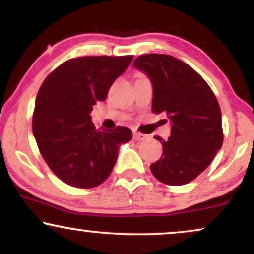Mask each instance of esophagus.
<instances>
[{
    "label": "esophagus",
    "mask_w": 254,
    "mask_h": 254,
    "mask_svg": "<svg viewBox=\"0 0 254 254\" xmlns=\"http://www.w3.org/2000/svg\"><path fill=\"white\" fill-rule=\"evenodd\" d=\"M133 138H134L135 141H143V140H145V138H147V135L137 133V131H134Z\"/></svg>",
    "instance_id": "esophagus-1"
}]
</instances>
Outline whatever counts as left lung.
<instances>
[{"label": "left lung", "mask_w": 254, "mask_h": 254, "mask_svg": "<svg viewBox=\"0 0 254 254\" xmlns=\"http://www.w3.org/2000/svg\"><path fill=\"white\" fill-rule=\"evenodd\" d=\"M133 67L150 79L152 111L166 114L171 124L168 140L156 137L163 145V154L150 165L152 175L173 186L192 182L208 168L223 144L216 97L193 68L171 55H141Z\"/></svg>", "instance_id": "obj_1"}]
</instances>
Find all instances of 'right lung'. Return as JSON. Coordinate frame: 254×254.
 Returning a JSON list of instances; mask_svg holds the SVG:
<instances>
[{"mask_svg": "<svg viewBox=\"0 0 254 254\" xmlns=\"http://www.w3.org/2000/svg\"><path fill=\"white\" fill-rule=\"evenodd\" d=\"M133 60L128 57H83L65 61L40 86L32 119L33 136L45 162L62 182L92 189L109 178L129 128L97 130L92 106L104 102L113 82Z\"/></svg>", "mask_w": 254, "mask_h": 254, "instance_id": "right-lung-1", "label": "right lung"}]
</instances>
